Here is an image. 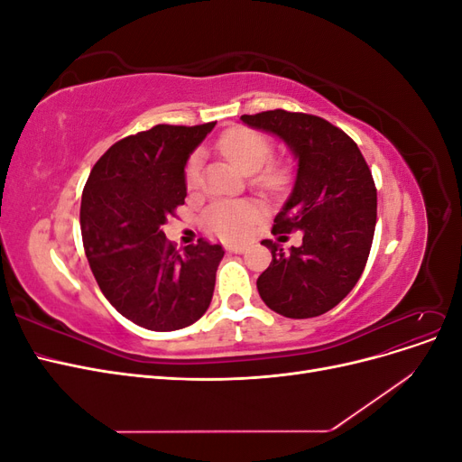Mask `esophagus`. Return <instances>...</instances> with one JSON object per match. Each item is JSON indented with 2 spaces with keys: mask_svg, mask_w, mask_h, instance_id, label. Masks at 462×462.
<instances>
[{
  "mask_svg": "<svg viewBox=\"0 0 462 462\" xmlns=\"http://www.w3.org/2000/svg\"><path fill=\"white\" fill-rule=\"evenodd\" d=\"M246 245H229L227 246V250L229 253H233V254H243V253H246Z\"/></svg>",
  "mask_w": 462,
  "mask_h": 462,
  "instance_id": "esophagus-1",
  "label": "esophagus"
}]
</instances>
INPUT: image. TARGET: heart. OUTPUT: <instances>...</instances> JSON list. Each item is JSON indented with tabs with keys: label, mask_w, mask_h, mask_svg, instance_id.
<instances>
[{
	"label": "heart",
	"mask_w": 462,
	"mask_h": 462,
	"mask_svg": "<svg viewBox=\"0 0 462 462\" xmlns=\"http://www.w3.org/2000/svg\"><path fill=\"white\" fill-rule=\"evenodd\" d=\"M217 150L221 152V156L231 162L241 173L250 175L258 171L265 163V160L270 158L272 143L270 138L262 133L250 129H233L219 138ZM199 177L200 158L194 156L187 165V185H197ZM279 180H282V173L270 167V170L262 171L256 177V185L263 189H273L279 185ZM256 212V204L248 200H221L208 208L204 223L209 231L223 236V239H239V236H243L248 231Z\"/></svg>",
	"instance_id": "b5f03b06"
}]
</instances>
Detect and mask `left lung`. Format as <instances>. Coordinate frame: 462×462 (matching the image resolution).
I'll list each match as a JSON object with an SVG mask.
<instances>
[{
  "label": "left lung",
  "instance_id": "1",
  "mask_svg": "<svg viewBox=\"0 0 462 462\" xmlns=\"http://www.w3.org/2000/svg\"><path fill=\"white\" fill-rule=\"evenodd\" d=\"M250 129L282 141L297 162L273 233H302L289 253L272 243V263L256 282L268 309L314 318L337 306L365 270L375 229V187L358 146L326 119L285 109L243 116Z\"/></svg>",
  "mask_w": 462,
  "mask_h": 462
}]
</instances>
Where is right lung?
Here are the masks:
<instances>
[{"mask_svg":"<svg viewBox=\"0 0 462 462\" xmlns=\"http://www.w3.org/2000/svg\"><path fill=\"white\" fill-rule=\"evenodd\" d=\"M216 123L156 125L111 146L82 190L80 229L104 297L136 326L183 329L212 302L221 245L199 241L179 254L163 223L185 204V167Z\"/></svg>","mask_w":462,"mask_h":462,"instance_id":"1","label":"right lung"}]
</instances>
